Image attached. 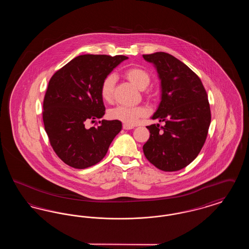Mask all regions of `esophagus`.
<instances>
[{"instance_id": "1", "label": "esophagus", "mask_w": 249, "mask_h": 249, "mask_svg": "<svg viewBox=\"0 0 249 249\" xmlns=\"http://www.w3.org/2000/svg\"><path fill=\"white\" fill-rule=\"evenodd\" d=\"M134 127L133 126H131V125H128V124H123V129L124 130H131V129H133Z\"/></svg>"}]
</instances>
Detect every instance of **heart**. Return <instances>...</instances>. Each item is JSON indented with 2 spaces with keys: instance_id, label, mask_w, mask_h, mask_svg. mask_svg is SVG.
<instances>
[{
  "instance_id": "1",
  "label": "heart",
  "mask_w": 249,
  "mask_h": 249,
  "mask_svg": "<svg viewBox=\"0 0 249 249\" xmlns=\"http://www.w3.org/2000/svg\"><path fill=\"white\" fill-rule=\"evenodd\" d=\"M127 79L136 86L139 89H144L151 81L150 74L142 68L132 67L125 71ZM117 82V75L109 73L101 84L100 92L102 98L106 102H111L114 94V89ZM147 110L143 107H117L108 112V117L113 120H119L124 124L133 125L139 118L145 116Z\"/></svg>"
}]
</instances>
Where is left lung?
Returning a JSON list of instances; mask_svg holds the SVG:
<instances>
[{
    "instance_id": "left-lung-1",
    "label": "left lung",
    "mask_w": 249,
    "mask_h": 249,
    "mask_svg": "<svg viewBox=\"0 0 249 249\" xmlns=\"http://www.w3.org/2000/svg\"><path fill=\"white\" fill-rule=\"evenodd\" d=\"M142 58L160 80V103L151 119L165 122L146 127L150 137L143 154L160 170L178 171L196 159L205 142L211 122L207 94L198 75L174 56L156 52Z\"/></svg>"
}]
</instances>
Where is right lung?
I'll list each match as a JSON object with an SVG mask.
<instances>
[{
	"instance_id": "add662e5",
	"label": "right lung",
	"mask_w": 249,
	"mask_h": 249,
	"mask_svg": "<svg viewBox=\"0 0 249 249\" xmlns=\"http://www.w3.org/2000/svg\"><path fill=\"white\" fill-rule=\"evenodd\" d=\"M128 59L122 55H81L51 77L44 99L43 121L54 151L67 165L75 169L95 165L122 129L119 120L103 119L98 127L89 129L85 124L105 116L101 84Z\"/></svg>"
}]
</instances>
